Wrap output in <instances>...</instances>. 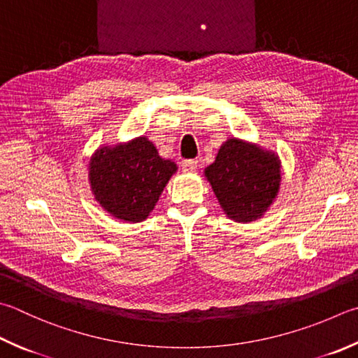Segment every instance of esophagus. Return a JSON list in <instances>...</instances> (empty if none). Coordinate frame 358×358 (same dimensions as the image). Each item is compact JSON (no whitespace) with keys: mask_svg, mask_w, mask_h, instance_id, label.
I'll return each mask as SVG.
<instances>
[{"mask_svg":"<svg viewBox=\"0 0 358 358\" xmlns=\"http://www.w3.org/2000/svg\"><path fill=\"white\" fill-rule=\"evenodd\" d=\"M198 170V160H184L182 162V171L185 173H194Z\"/></svg>","mask_w":358,"mask_h":358,"instance_id":"34e87169","label":"esophagus"}]
</instances>
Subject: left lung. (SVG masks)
I'll return each instance as SVG.
<instances>
[{
    "instance_id": "left-lung-1",
    "label": "left lung",
    "mask_w": 358,
    "mask_h": 358,
    "mask_svg": "<svg viewBox=\"0 0 358 358\" xmlns=\"http://www.w3.org/2000/svg\"><path fill=\"white\" fill-rule=\"evenodd\" d=\"M204 174L227 217L249 222L260 218L278 196L280 160L257 145L229 138Z\"/></svg>"
}]
</instances>
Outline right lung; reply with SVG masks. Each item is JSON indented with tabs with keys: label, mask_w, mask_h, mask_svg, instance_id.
Segmentation results:
<instances>
[{
	"label": "right lung",
	"mask_w": 358,
	"mask_h": 358,
	"mask_svg": "<svg viewBox=\"0 0 358 358\" xmlns=\"http://www.w3.org/2000/svg\"><path fill=\"white\" fill-rule=\"evenodd\" d=\"M178 166L162 159L146 137L101 146L89 164V182L99 206L112 217L140 222L150 217Z\"/></svg>",
	"instance_id": "add662e5"
}]
</instances>
